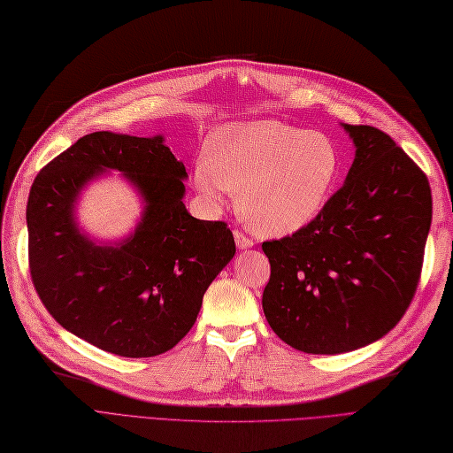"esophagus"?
<instances>
[{"label": "esophagus", "mask_w": 453, "mask_h": 453, "mask_svg": "<svg viewBox=\"0 0 453 453\" xmlns=\"http://www.w3.org/2000/svg\"><path fill=\"white\" fill-rule=\"evenodd\" d=\"M233 237H235V244H237L239 250H244V248H250V246L254 244V241L248 239V237L244 235V233L239 231V229L233 231Z\"/></svg>", "instance_id": "34e87169"}]
</instances>
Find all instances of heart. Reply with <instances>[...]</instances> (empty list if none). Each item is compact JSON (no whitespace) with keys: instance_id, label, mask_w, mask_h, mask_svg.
I'll list each match as a JSON object with an SVG mask.
<instances>
[{"instance_id":"b5f03b06","label":"heart","mask_w":453,"mask_h":453,"mask_svg":"<svg viewBox=\"0 0 453 453\" xmlns=\"http://www.w3.org/2000/svg\"><path fill=\"white\" fill-rule=\"evenodd\" d=\"M341 174L331 137L279 120L235 122L211 134L196 188L209 201L237 196L242 220L261 235L284 237L324 211Z\"/></svg>"}]
</instances>
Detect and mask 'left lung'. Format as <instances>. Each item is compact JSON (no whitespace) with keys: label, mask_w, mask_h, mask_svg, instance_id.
<instances>
[{"label":"left lung","mask_w":453,"mask_h":453,"mask_svg":"<svg viewBox=\"0 0 453 453\" xmlns=\"http://www.w3.org/2000/svg\"><path fill=\"white\" fill-rule=\"evenodd\" d=\"M356 157L309 226L261 244L271 264L264 312L306 354H344L397 326L419 282L431 227L429 180L372 126L342 124Z\"/></svg>","instance_id":"8db88e82"}]
</instances>
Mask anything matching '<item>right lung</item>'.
Instances as JSON below:
<instances>
[{
	"mask_svg": "<svg viewBox=\"0 0 453 453\" xmlns=\"http://www.w3.org/2000/svg\"><path fill=\"white\" fill-rule=\"evenodd\" d=\"M120 170L143 197L129 238L99 245L74 218L81 189ZM182 162L164 137L96 131L56 156L27 197V254L37 294L69 333L122 357H152L196 324L203 296L235 256L224 222L197 220L184 207Z\"/></svg>",
	"mask_w": 453,
	"mask_h": 453,
	"instance_id": "add662e5",
	"label": "right lung"
}]
</instances>
